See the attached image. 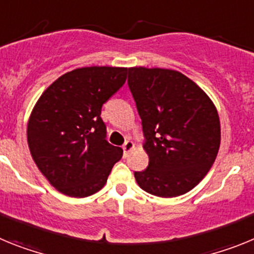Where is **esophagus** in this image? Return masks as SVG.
I'll use <instances>...</instances> for the list:
<instances>
[{
	"label": "esophagus",
	"mask_w": 254,
	"mask_h": 254,
	"mask_svg": "<svg viewBox=\"0 0 254 254\" xmlns=\"http://www.w3.org/2000/svg\"><path fill=\"white\" fill-rule=\"evenodd\" d=\"M133 147H134V143L132 142V141H126L125 145H123V152H125V156H127L128 152L131 151Z\"/></svg>",
	"instance_id": "esophagus-1"
}]
</instances>
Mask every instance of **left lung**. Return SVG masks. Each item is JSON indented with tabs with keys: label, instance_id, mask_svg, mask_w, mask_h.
<instances>
[{
	"label": "left lung",
	"instance_id": "obj_1",
	"mask_svg": "<svg viewBox=\"0 0 254 254\" xmlns=\"http://www.w3.org/2000/svg\"><path fill=\"white\" fill-rule=\"evenodd\" d=\"M128 86L142 121L149 167L137 185L158 197L190 192L212 167L220 147V120L207 94L168 68H128Z\"/></svg>",
	"mask_w": 254,
	"mask_h": 254
}]
</instances>
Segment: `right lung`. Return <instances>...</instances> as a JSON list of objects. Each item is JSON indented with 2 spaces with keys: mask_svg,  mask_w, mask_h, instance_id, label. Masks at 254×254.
<instances>
[{
  "mask_svg": "<svg viewBox=\"0 0 254 254\" xmlns=\"http://www.w3.org/2000/svg\"><path fill=\"white\" fill-rule=\"evenodd\" d=\"M127 78L126 67L76 68L47 87L28 122L38 169L61 193L87 197L102 190L123 150L105 140L102 107Z\"/></svg>",
  "mask_w": 254,
  "mask_h": 254,
  "instance_id": "add662e5",
  "label": "right lung"
}]
</instances>
